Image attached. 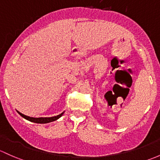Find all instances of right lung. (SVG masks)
Wrapping results in <instances>:
<instances>
[{"label": "right lung", "instance_id": "obj_1", "mask_svg": "<svg viewBox=\"0 0 160 160\" xmlns=\"http://www.w3.org/2000/svg\"><path fill=\"white\" fill-rule=\"evenodd\" d=\"M63 112H61L60 114H59L58 116H55V117H39V118H35V117H28L26 115H23V113L21 112H18V113L21 116V117H23L24 119L26 120L31 121V122H36V123H48V122H53V121H55L57 120H58L60 117H62V115L63 114Z\"/></svg>", "mask_w": 160, "mask_h": 160}]
</instances>
